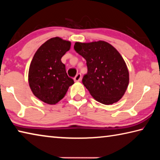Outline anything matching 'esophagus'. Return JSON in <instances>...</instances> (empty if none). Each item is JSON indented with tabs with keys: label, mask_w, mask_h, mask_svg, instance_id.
Instances as JSON below:
<instances>
[{
	"label": "esophagus",
	"mask_w": 160,
	"mask_h": 160,
	"mask_svg": "<svg viewBox=\"0 0 160 160\" xmlns=\"http://www.w3.org/2000/svg\"><path fill=\"white\" fill-rule=\"evenodd\" d=\"M82 79V75H81L80 73H78L76 75V76L74 78V80L75 82H80V81Z\"/></svg>",
	"instance_id": "esophagus-1"
}]
</instances>
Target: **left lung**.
<instances>
[{
	"label": "left lung",
	"instance_id": "left-lung-1",
	"mask_svg": "<svg viewBox=\"0 0 160 160\" xmlns=\"http://www.w3.org/2000/svg\"><path fill=\"white\" fill-rule=\"evenodd\" d=\"M74 49L87 61L82 83L93 98L109 105L119 101L129 83V72L118 51L104 41L75 42Z\"/></svg>",
	"mask_w": 160,
	"mask_h": 160
}]
</instances>
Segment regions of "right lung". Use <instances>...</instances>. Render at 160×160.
<instances>
[{"label": "right lung", "mask_w": 160, "mask_h": 160, "mask_svg": "<svg viewBox=\"0 0 160 160\" xmlns=\"http://www.w3.org/2000/svg\"><path fill=\"white\" fill-rule=\"evenodd\" d=\"M71 43L60 37L47 40L38 48L29 66L28 81L35 97L48 104H55L74 84L68 76L61 58Z\"/></svg>", "instance_id": "right-lung-1"}]
</instances>
